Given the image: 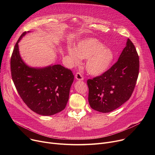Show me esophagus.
<instances>
[{"instance_id":"34e87169","label":"esophagus","mask_w":155,"mask_h":155,"mask_svg":"<svg viewBox=\"0 0 155 155\" xmlns=\"http://www.w3.org/2000/svg\"><path fill=\"white\" fill-rule=\"evenodd\" d=\"M75 78L77 80H84V78L82 77V75L80 74V73H77L76 75H75Z\"/></svg>"}]
</instances>
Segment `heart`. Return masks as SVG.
<instances>
[{"label": "heart", "mask_w": 155, "mask_h": 155, "mask_svg": "<svg viewBox=\"0 0 155 155\" xmlns=\"http://www.w3.org/2000/svg\"><path fill=\"white\" fill-rule=\"evenodd\" d=\"M68 54L73 64H77L81 59H87L85 69L88 74L98 76L106 71L112 63L114 54L110 48L95 38L80 41L76 48L68 47Z\"/></svg>", "instance_id": "1"}]
</instances>
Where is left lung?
<instances>
[{
  "instance_id": "8db88e82",
  "label": "left lung",
  "mask_w": 155,
  "mask_h": 155,
  "mask_svg": "<svg viewBox=\"0 0 155 155\" xmlns=\"http://www.w3.org/2000/svg\"><path fill=\"white\" fill-rule=\"evenodd\" d=\"M139 56L129 39L118 61L101 76L87 80L88 102L94 110L110 112L129 99L139 74Z\"/></svg>"
}]
</instances>
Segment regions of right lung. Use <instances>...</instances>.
<instances>
[{
	"label": "right lung",
	"instance_id": "add662e5",
	"mask_svg": "<svg viewBox=\"0 0 155 155\" xmlns=\"http://www.w3.org/2000/svg\"><path fill=\"white\" fill-rule=\"evenodd\" d=\"M16 43L11 59L12 78L18 94L28 107L39 115L48 116L62 111L69 99L74 80L72 71L61 64L32 67L22 59Z\"/></svg>",
	"mask_w": 155,
	"mask_h": 155
}]
</instances>
